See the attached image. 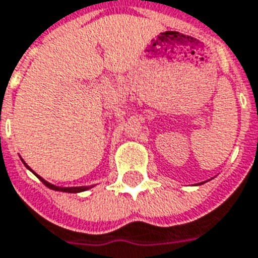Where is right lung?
<instances>
[{
  "label": "right lung",
  "instance_id": "obj_1",
  "mask_svg": "<svg viewBox=\"0 0 258 258\" xmlns=\"http://www.w3.org/2000/svg\"><path fill=\"white\" fill-rule=\"evenodd\" d=\"M23 163H24V161H23ZM24 165H26V167L28 168V169H30V171H32L31 168L28 167L27 164L24 163ZM32 172H34V171H32ZM35 173V172H34ZM35 175H37V173H35ZM38 176V175H37ZM39 177V179H41V182L43 183V184H45V186H46V187H49V188H51V190H56V191H64V192H81V191H86V190H89V188L90 187H93V186H81V187H58V186H54V184H51V183H49V182H46V180H45V179H42L41 176H38Z\"/></svg>",
  "mask_w": 258,
  "mask_h": 258
}]
</instances>
